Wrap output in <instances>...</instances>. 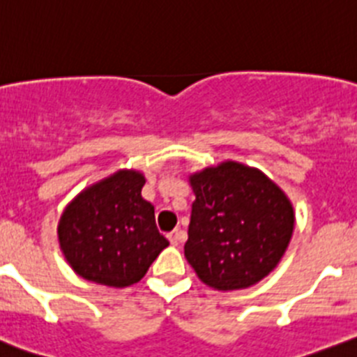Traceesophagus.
I'll return each instance as SVG.
<instances>
[{"label": "esophagus", "instance_id": "34e87169", "mask_svg": "<svg viewBox=\"0 0 357 357\" xmlns=\"http://www.w3.org/2000/svg\"><path fill=\"white\" fill-rule=\"evenodd\" d=\"M168 240L172 245H178V243L185 240V233L182 231V229H175V231L168 233Z\"/></svg>", "mask_w": 357, "mask_h": 357}]
</instances>
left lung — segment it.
<instances>
[{"mask_svg": "<svg viewBox=\"0 0 357 357\" xmlns=\"http://www.w3.org/2000/svg\"><path fill=\"white\" fill-rule=\"evenodd\" d=\"M185 259L206 286L243 289L266 277L289 245V199L259 169L227 161L191 176Z\"/></svg>", "mask_w": 357, "mask_h": 357, "instance_id": "obj_1", "label": "left lung"}]
</instances>
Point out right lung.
Returning <instances> with one entry per match:
<instances>
[{
  "label": "right lung",
  "mask_w": 357,
  "mask_h": 357,
  "mask_svg": "<svg viewBox=\"0 0 357 357\" xmlns=\"http://www.w3.org/2000/svg\"><path fill=\"white\" fill-rule=\"evenodd\" d=\"M142 173L119 172L91 185L64 210L59 242L80 277L110 287L137 284L168 240L142 198Z\"/></svg>",
  "instance_id": "right-lung-1"
}]
</instances>
